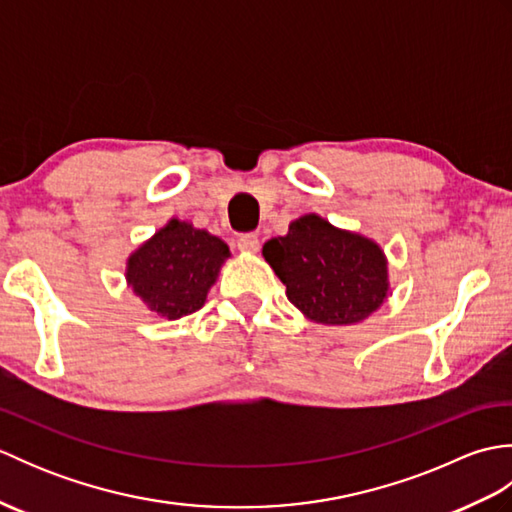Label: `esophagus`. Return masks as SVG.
I'll return each mask as SVG.
<instances>
[{
	"label": "esophagus",
	"mask_w": 512,
	"mask_h": 512,
	"mask_svg": "<svg viewBox=\"0 0 512 512\" xmlns=\"http://www.w3.org/2000/svg\"><path fill=\"white\" fill-rule=\"evenodd\" d=\"M237 248L242 250V253H257L259 237L255 233H242L237 237Z\"/></svg>",
	"instance_id": "34e87169"
}]
</instances>
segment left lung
<instances>
[{
  "mask_svg": "<svg viewBox=\"0 0 512 512\" xmlns=\"http://www.w3.org/2000/svg\"><path fill=\"white\" fill-rule=\"evenodd\" d=\"M262 253L284 281L290 303L317 323H358L387 299L380 246L314 213L292 222L288 235L268 239Z\"/></svg>",
  "mask_w": 512,
  "mask_h": 512,
  "instance_id": "left-lung-1",
  "label": "left lung"
}]
</instances>
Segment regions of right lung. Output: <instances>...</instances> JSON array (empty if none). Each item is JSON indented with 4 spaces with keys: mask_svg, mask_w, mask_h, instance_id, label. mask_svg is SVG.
Instances as JSON below:
<instances>
[{
    "mask_svg": "<svg viewBox=\"0 0 512 512\" xmlns=\"http://www.w3.org/2000/svg\"><path fill=\"white\" fill-rule=\"evenodd\" d=\"M228 255L220 237L171 220L127 259V281L149 310L173 321L204 306Z\"/></svg>",
    "mask_w": 512,
    "mask_h": 512,
    "instance_id": "1",
    "label": "right lung"
}]
</instances>
